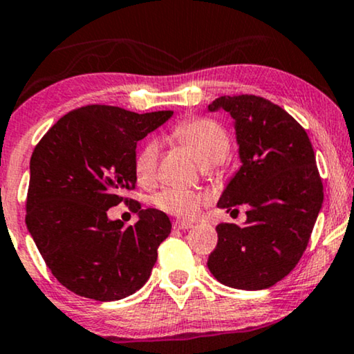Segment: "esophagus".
<instances>
[{
	"instance_id": "esophagus-1",
	"label": "esophagus",
	"mask_w": 354,
	"mask_h": 354,
	"mask_svg": "<svg viewBox=\"0 0 354 354\" xmlns=\"http://www.w3.org/2000/svg\"><path fill=\"white\" fill-rule=\"evenodd\" d=\"M172 227L176 230H188V229H192L193 224H192V222H187V221H176L172 224Z\"/></svg>"
}]
</instances>
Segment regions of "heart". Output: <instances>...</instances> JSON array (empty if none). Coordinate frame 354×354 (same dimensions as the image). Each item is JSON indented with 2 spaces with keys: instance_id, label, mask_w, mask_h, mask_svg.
Wrapping results in <instances>:
<instances>
[{
  "instance_id": "1",
  "label": "heart",
  "mask_w": 354,
  "mask_h": 354,
  "mask_svg": "<svg viewBox=\"0 0 354 354\" xmlns=\"http://www.w3.org/2000/svg\"><path fill=\"white\" fill-rule=\"evenodd\" d=\"M171 138L192 151L201 166L209 167L224 162L230 154V137L216 120L195 118L182 120L171 129ZM159 147L156 142H147L135 156L133 171L140 183H149L156 177ZM207 203V195L187 188L169 187L153 196V205L176 217H193Z\"/></svg>"
}]
</instances>
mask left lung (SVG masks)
Masks as SVG:
<instances>
[{"instance_id": "left-lung-1", "label": "left lung", "mask_w": 354, "mask_h": 354, "mask_svg": "<svg viewBox=\"0 0 354 354\" xmlns=\"http://www.w3.org/2000/svg\"><path fill=\"white\" fill-rule=\"evenodd\" d=\"M207 109L235 119L241 159L217 206L232 214L239 205L248 209L243 227H216L219 240L207 268L227 287L269 288L301 259L322 207L313 145L287 111L263 96H221Z\"/></svg>"}]
</instances>
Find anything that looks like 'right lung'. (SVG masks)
<instances>
[{
    "mask_svg": "<svg viewBox=\"0 0 354 354\" xmlns=\"http://www.w3.org/2000/svg\"><path fill=\"white\" fill-rule=\"evenodd\" d=\"M174 111L137 114L88 104L57 120L33 149L26 224L59 283L80 297L115 301L145 285L172 224L162 211L133 206L138 222L109 221L133 190L137 142Z\"/></svg>",
    "mask_w": 354,
    "mask_h": 354,
    "instance_id": "right-lung-1",
    "label": "right lung"
}]
</instances>
